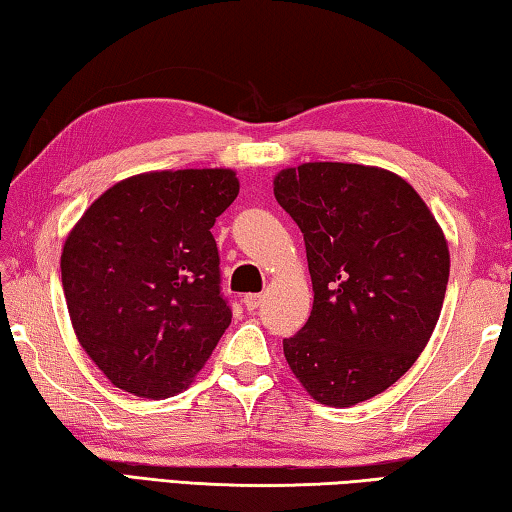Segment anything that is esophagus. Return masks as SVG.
Masks as SVG:
<instances>
[{
	"mask_svg": "<svg viewBox=\"0 0 512 512\" xmlns=\"http://www.w3.org/2000/svg\"><path fill=\"white\" fill-rule=\"evenodd\" d=\"M241 302H244V306L248 311H255L259 304H262V295L259 293H246L244 297H241Z\"/></svg>",
	"mask_w": 512,
	"mask_h": 512,
	"instance_id": "1",
	"label": "esophagus"
}]
</instances>
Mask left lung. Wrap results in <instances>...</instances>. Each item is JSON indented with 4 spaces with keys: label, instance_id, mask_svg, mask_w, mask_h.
I'll list each match as a JSON object with an SVG mask.
<instances>
[{
    "label": "left lung",
    "instance_id": "1",
    "mask_svg": "<svg viewBox=\"0 0 512 512\" xmlns=\"http://www.w3.org/2000/svg\"><path fill=\"white\" fill-rule=\"evenodd\" d=\"M300 226L313 284L288 367L315 401L351 407L410 369L441 315L450 250L401 176L358 163H302L273 181Z\"/></svg>",
    "mask_w": 512,
    "mask_h": 512
}]
</instances>
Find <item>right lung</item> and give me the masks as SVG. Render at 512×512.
<instances>
[{"mask_svg": "<svg viewBox=\"0 0 512 512\" xmlns=\"http://www.w3.org/2000/svg\"><path fill=\"white\" fill-rule=\"evenodd\" d=\"M239 194L232 170H163L102 192L62 248L73 331L118 389L183 392L228 329L212 226Z\"/></svg>", "mask_w": 512, "mask_h": 512, "instance_id": "right-lung-1", "label": "right lung"}]
</instances>
